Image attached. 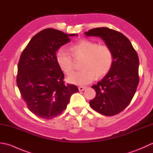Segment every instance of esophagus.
I'll return each mask as SVG.
<instances>
[{
    "mask_svg": "<svg viewBox=\"0 0 153 153\" xmlns=\"http://www.w3.org/2000/svg\"><path fill=\"white\" fill-rule=\"evenodd\" d=\"M78 89L79 91H84L86 89V87H83V86H79L78 87Z\"/></svg>",
    "mask_w": 153,
    "mask_h": 153,
    "instance_id": "34e87169",
    "label": "esophagus"
}]
</instances>
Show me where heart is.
I'll use <instances>...</instances> for the list:
<instances>
[{
    "label": "heart",
    "mask_w": 153,
    "mask_h": 153,
    "mask_svg": "<svg viewBox=\"0 0 153 153\" xmlns=\"http://www.w3.org/2000/svg\"><path fill=\"white\" fill-rule=\"evenodd\" d=\"M68 53L64 48L56 52V59L64 73L71 75L74 70V60L83 58L82 70L73 74L68 78L70 83L85 85L91 83L95 77L105 76L111 70L113 64V53L106 45H99L96 42L87 39L81 40L70 48Z\"/></svg>",
    "instance_id": "heart-1"
}]
</instances>
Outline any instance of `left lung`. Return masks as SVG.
Instances as JSON below:
<instances>
[{
    "label": "left lung",
    "mask_w": 153,
    "mask_h": 153,
    "mask_svg": "<svg viewBox=\"0 0 153 153\" xmlns=\"http://www.w3.org/2000/svg\"><path fill=\"white\" fill-rule=\"evenodd\" d=\"M87 36L100 37L113 53V64L105 77L92 85L96 96L91 107L105 116L118 114L134 97L139 82V57L131 42L120 32L97 27L86 32Z\"/></svg>",
    "instance_id": "1"
}]
</instances>
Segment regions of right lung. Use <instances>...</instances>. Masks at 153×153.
<instances>
[{
    "label": "right lung",
    "instance_id": "right-lung-1",
    "mask_svg": "<svg viewBox=\"0 0 153 153\" xmlns=\"http://www.w3.org/2000/svg\"><path fill=\"white\" fill-rule=\"evenodd\" d=\"M62 31L47 28L32 37L23 51L18 66L16 82L27 108L40 118L51 120L66 108L77 86L64 83L56 53L70 41Z\"/></svg>",
    "mask_w": 153,
    "mask_h": 153
}]
</instances>
